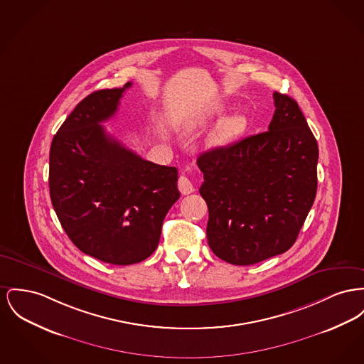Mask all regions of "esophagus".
<instances>
[{"label":"esophagus","mask_w":364,"mask_h":364,"mask_svg":"<svg viewBox=\"0 0 364 364\" xmlns=\"http://www.w3.org/2000/svg\"><path fill=\"white\" fill-rule=\"evenodd\" d=\"M178 190L183 195H188V193H193L195 191L193 181L184 174L180 176V178H178Z\"/></svg>","instance_id":"obj_1"}]
</instances>
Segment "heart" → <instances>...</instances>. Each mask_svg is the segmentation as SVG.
<instances>
[{
  "mask_svg": "<svg viewBox=\"0 0 364 364\" xmlns=\"http://www.w3.org/2000/svg\"><path fill=\"white\" fill-rule=\"evenodd\" d=\"M223 112V108L215 109L213 114L208 118H202L199 121V125H205L209 119H212L214 117H218ZM247 129V119L245 115L242 114H231L225 118H223L218 125L210 136V144L213 147H223L227 146L232 141H235L236 139H239Z\"/></svg>",
  "mask_w": 364,
  "mask_h": 364,
  "instance_id": "heart-1",
  "label": "heart"
}]
</instances>
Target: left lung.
I'll use <instances>...</instances> for the list:
<instances>
[{"label":"left lung","mask_w":364,"mask_h":364,"mask_svg":"<svg viewBox=\"0 0 364 364\" xmlns=\"http://www.w3.org/2000/svg\"><path fill=\"white\" fill-rule=\"evenodd\" d=\"M274 118L264 133L196 159L208 203V242L215 256L252 265L287 252L318 188L319 149L294 99L274 93Z\"/></svg>","instance_id":"1"}]
</instances>
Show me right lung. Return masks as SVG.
I'll use <instances>...</instances> for the list:
<instances>
[{"label":"right lung","mask_w":364,"mask_h":364,"mask_svg":"<svg viewBox=\"0 0 364 364\" xmlns=\"http://www.w3.org/2000/svg\"><path fill=\"white\" fill-rule=\"evenodd\" d=\"M130 86L86 96L49 152L50 200L65 234L82 253L114 265L155 252L164 218L180 198L176 168L140 158L102 125Z\"/></svg>","instance_id":"right-lung-1"}]
</instances>
